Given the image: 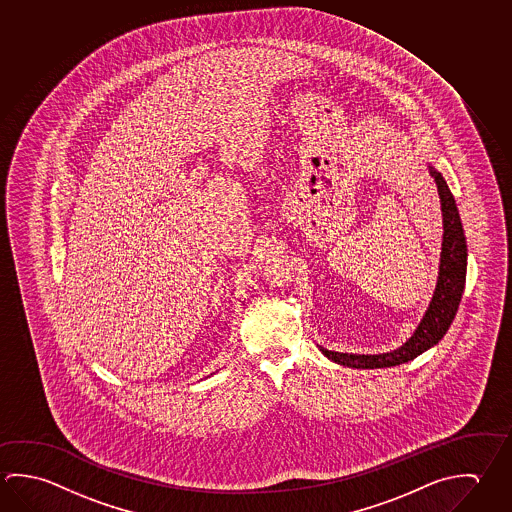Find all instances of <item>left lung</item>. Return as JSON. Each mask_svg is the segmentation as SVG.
<instances>
[{"instance_id": "8db88e82", "label": "left lung", "mask_w": 512, "mask_h": 512, "mask_svg": "<svg viewBox=\"0 0 512 512\" xmlns=\"http://www.w3.org/2000/svg\"><path fill=\"white\" fill-rule=\"evenodd\" d=\"M431 178L435 180L442 210V248H440L439 277L431 296L430 305L415 327L412 336L401 347L383 354H352L323 349L325 358L338 365L350 368H386L403 365L421 356L422 352L437 345L448 332L460 305V298L466 286L467 244L457 203L449 190L448 183L433 165H428Z\"/></svg>"}]
</instances>
